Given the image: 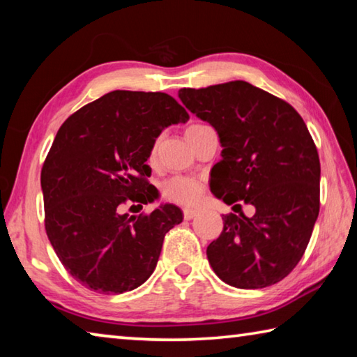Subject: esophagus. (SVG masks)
I'll return each mask as SVG.
<instances>
[{"label":"esophagus","instance_id":"obj_1","mask_svg":"<svg viewBox=\"0 0 357 357\" xmlns=\"http://www.w3.org/2000/svg\"><path fill=\"white\" fill-rule=\"evenodd\" d=\"M183 213H184V219L185 220H192L193 217L198 214V211H195V209H184Z\"/></svg>","mask_w":357,"mask_h":357}]
</instances>
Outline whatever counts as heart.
I'll use <instances>...</instances> for the list:
<instances>
[{"instance_id": "obj_1", "label": "heart", "mask_w": 357, "mask_h": 357, "mask_svg": "<svg viewBox=\"0 0 357 357\" xmlns=\"http://www.w3.org/2000/svg\"><path fill=\"white\" fill-rule=\"evenodd\" d=\"M206 124H190L189 128L185 129V135L190 134L192 130H197L203 128ZM157 148H159V140H154L153 146L149 149V160H154L157 155ZM203 195V184L198 179L187 178V176H174L165 181L164 185H162V197L165 200L178 204H184V206H190V204H195L200 200Z\"/></svg>"}]
</instances>
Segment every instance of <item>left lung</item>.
<instances>
[{
  "label": "left lung",
  "instance_id": "left-lung-1",
  "mask_svg": "<svg viewBox=\"0 0 357 357\" xmlns=\"http://www.w3.org/2000/svg\"><path fill=\"white\" fill-rule=\"evenodd\" d=\"M187 110L213 126L222 159L211 192L227 204H252L255 214L223 215L220 236L208 245L214 273L236 288L271 287L291 273L309 244L319 213V157L294 108L236 80L183 88Z\"/></svg>",
  "mask_w": 357,
  "mask_h": 357
}]
</instances>
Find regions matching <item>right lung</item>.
Here are the masks:
<instances>
[{
	"instance_id": "obj_1",
	"label": "right lung",
	"mask_w": 357,
	"mask_h": 357,
	"mask_svg": "<svg viewBox=\"0 0 357 357\" xmlns=\"http://www.w3.org/2000/svg\"><path fill=\"white\" fill-rule=\"evenodd\" d=\"M189 113L165 93L116 89L64 121L40 172L45 231L59 261L93 291L121 294L149 279L165 234L183 222L174 204L121 214L155 198L146 165L160 132Z\"/></svg>"
}]
</instances>
